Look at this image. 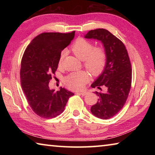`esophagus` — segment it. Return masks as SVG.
<instances>
[{"label": "esophagus", "mask_w": 155, "mask_h": 155, "mask_svg": "<svg viewBox=\"0 0 155 155\" xmlns=\"http://www.w3.org/2000/svg\"><path fill=\"white\" fill-rule=\"evenodd\" d=\"M78 94H80V95H82V96H85L87 94V91H81V92H78Z\"/></svg>", "instance_id": "esophagus-1"}]
</instances>
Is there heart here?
Instances as JSON below:
<instances>
[{
    "label": "heart",
    "mask_w": 155,
    "mask_h": 155,
    "mask_svg": "<svg viewBox=\"0 0 155 155\" xmlns=\"http://www.w3.org/2000/svg\"><path fill=\"white\" fill-rule=\"evenodd\" d=\"M71 50L76 56L83 60L85 67L93 75H98L103 71L107 64V52L103 47H94L90 41L80 38L71 46ZM65 52L59 54L58 65H61ZM89 75L85 71L72 72L64 78V82L68 87L72 90H81L89 81Z\"/></svg>",
    "instance_id": "1"
}]
</instances>
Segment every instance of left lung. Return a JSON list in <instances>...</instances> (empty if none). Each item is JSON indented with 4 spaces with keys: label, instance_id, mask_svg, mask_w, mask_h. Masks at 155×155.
Masks as SVG:
<instances>
[{
    "label": "left lung",
    "instance_id": "8db88e82",
    "mask_svg": "<svg viewBox=\"0 0 155 155\" xmlns=\"http://www.w3.org/2000/svg\"><path fill=\"white\" fill-rule=\"evenodd\" d=\"M85 38L101 41L107 52L106 66L91 85L101 91L104 87L106 91H96L99 98L91 107V112L98 118L108 120L122 109L127 100L132 81L130 59L124 44L109 31L91 30Z\"/></svg>",
    "mask_w": 155,
    "mask_h": 155
}]
</instances>
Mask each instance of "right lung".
Returning a JSON list of instances; mask_svg holds the SVG:
<instances>
[{
	"mask_svg": "<svg viewBox=\"0 0 155 155\" xmlns=\"http://www.w3.org/2000/svg\"><path fill=\"white\" fill-rule=\"evenodd\" d=\"M74 33H41L31 41L22 56L21 86L31 109L43 118L61 114L74 95L65 88L51 90L48 84L57 70L60 53L71 42Z\"/></svg>",
	"mask_w": 155,
	"mask_h": 155,
	"instance_id": "obj_1",
	"label": "right lung"
}]
</instances>
